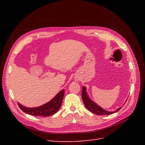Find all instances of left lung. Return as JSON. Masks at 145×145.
Masks as SVG:
<instances>
[{"mask_svg":"<svg viewBox=\"0 0 145 145\" xmlns=\"http://www.w3.org/2000/svg\"><path fill=\"white\" fill-rule=\"evenodd\" d=\"M82 100L84 103L85 107L91 112H92L96 115H109L111 114H113L119 110L121 108H118L114 112H109L106 110L103 109H102L99 106L97 105L96 103H95L94 102H93L92 100L89 98L88 95L87 94V92L86 91V88L85 86H83L82 90Z\"/></svg>","mask_w":145,"mask_h":145,"instance_id":"obj_1","label":"left lung"}]
</instances>
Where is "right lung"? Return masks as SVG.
I'll list each match as a JSON object with an SVG mask.
<instances>
[{
    "mask_svg": "<svg viewBox=\"0 0 145 145\" xmlns=\"http://www.w3.org/2000/svg\"><path fill=\"white\" fill-rule=\"evenodd\" d=\"M64 92V89H62L51 101L40 106H39V107L27 108L22 105L19 103H18V105L23 112L29 114V115L43 117L51 116L54 115L60 109L62 103L65 93Z\"/></svg>",
    "mask_w": 145,
    "mask_h": 145,
    "instance_id": "right-lung-1",
    "label": "right lung"
}]
</instances>
